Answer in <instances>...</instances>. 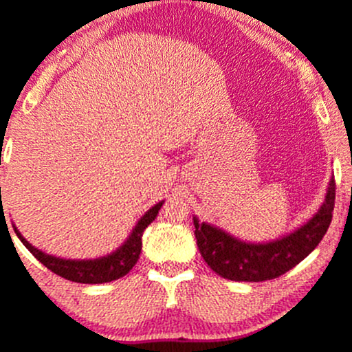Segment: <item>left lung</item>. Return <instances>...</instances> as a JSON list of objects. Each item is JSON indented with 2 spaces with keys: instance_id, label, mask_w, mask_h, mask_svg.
Masks as SVG:
<instances>
[{
  "instance_id": "obj_1",
  "label": "left lung",
  "mask_w": 352,
  "mask_h": 352,
  "mask_svg": "<svg viewBox=\"0 0 352 352\" xmlns=\"http://www.w3.org/2000/svg\"><path fill=\"white\" fill-rule=\"evenodd\" d=\"M334 199L336 184L333 177L326 199L312 219L292 234L265 244L239 241L226 230L207 222H199V219L194 217L197 245L208 267L223 279L239 283L276 279L296 267L322 241L333 220Z\"/></svg>"
}]
</instances>
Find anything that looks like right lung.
<instances>
[{
    "label": "right lung",
    "mask_w": 352,
    "mask_h": 352,
    "mask_svg": "<svg viewBox=\"0 0 352 352\" xmlns=\"http://www.w3.org/2000/svg\"><path fill=\"white\" fill-rule=\"evenodd\" d=\"M162 202H158L153 206L150 210L145 212V215L138 220V223L135 226L132 234L129 235L122 247H118L115 252L108 254L105 257L94 258V261H72V258H60L55 256H48V254L41 252L36 247H33L19 234L16 227L13 226L14 232H16L18 239L23 242V245L33 254L45 267H48L52 272L58 274L60 277L72 280V283H80V284H103V283H111V280H117L120 277H123L125 274H129L135 264H137L138 257H140L142 250V235L144 230L150 223L153 222L157 217L158 210H160Z\"/></svg>",
    "instance_id": "1"
}]
</instances>
